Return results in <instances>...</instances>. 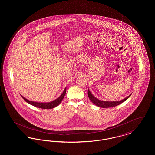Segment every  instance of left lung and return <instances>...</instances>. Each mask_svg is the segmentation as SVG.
Wrapping results in <instances>:
<instances>
[{
  "mask_svg": "<svg viewBox=\"0 0 155 155\" xmlns=\"http://www.w3.org/2000/svg\"><path fill=\"white\" fill-rule=\"evenodd\" d=\"M131 95H130L129 96H127L126 98L121 100V101H116H116L115 102L102 101H100V100L96 99V97H95L94 96L92 95V94H91L90 91L89 89L88 90V95L89 98L91 100V101L94 104H95L97 106H99V107H103V108H108V107H115V106H117L118 104L124 102L130 96H131Z\"/></svg>",
  "mask_w": 155,
  "mask_h": 155,
  "instance_id": "1",
  "label": "left lung"
}]
</instances>
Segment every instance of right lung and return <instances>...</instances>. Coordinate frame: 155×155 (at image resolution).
<instances>
[{
    "instance_id": "obj_1",
    "label": "right lung",
    "mask_w": 155,
    "mask_h": 155,
    "mask_svg": "<svg viewBox=\"0 0 155 155\" xmlns=\"http://www.w3.org/2000/svg\"><path fill=\"white\" fill-rule=\"evenodd\" d=\"M66 88H65L64 91H63V94L59 97L58 99H56V100L52 101L51 102L49 103H39V102H32L30 101L29 100L25 99V97H24L22 95H21L22 97V99L27 102V103H29L30 104L38 108H41V109H53L56 106H58L60 103H61V102L62 101V100L63 99L64 97L65 96L66 94Z\"/></svg>"
}]
</instances>
